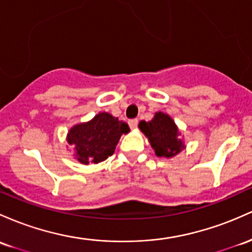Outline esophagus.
I'll use <instances>...</instances> for the list:
<instances>
[{"mask_svg": "<svg viewBox=\"0 0 252 252\" xmlns=\"http://www.w3.org/2000/svg\"><path fill=\"white\" fill-rule=\"evenodd\" d=\"M128 123H129V126H130L131 129H135V128H137V124H139V120H137V118H134V120L129 121Z\"/></svg>", "mask_w": 252, "mask_h": 252, "instance_id": "1", "label": "esophagus"}]
</instances>
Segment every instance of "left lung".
<instances>
[{"mask_svg": "<svg viewBox=\"0 0 252 252\" xmlns=\"http://www.w3.org/2000/svg\"><path fill=\"white\" fill-rule=\"evenodd\" d=\"M139 128L148 137L158 157L171 158L184 147L179 140V132L170 116L158 112L151 122H140Z\"/></svg>", "mask_w": 252, "mask_h": 252, "instance_id": "obj_1", "label": "left lung"}]
</instances>
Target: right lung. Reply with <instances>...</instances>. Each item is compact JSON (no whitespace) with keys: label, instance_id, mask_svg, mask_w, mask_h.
<instances>
[{"label":"right lung","instance_id":"obj_1","mask_svg":"<svg viewBox=\"0 0 252 252\" xmlns=\"http://www.w3.org/2000/svg\"><path fill=\"white\" fill-rule=\"evenodd\" d=\"M128 131L126 122L101 112L92 121L73 126L68 134V143L75 147L80 162L98 164L112 156L121 135Z\"/></svg>","mask_w":252,"mask_h":252}]
</instances>
